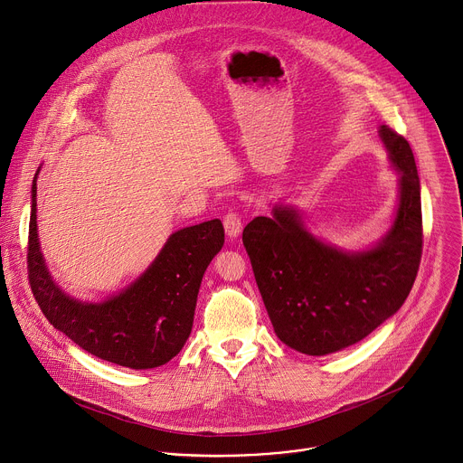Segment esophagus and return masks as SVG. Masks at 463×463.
Returning <instances> with one entry per match:
<instances>
[{
    "instance_id": "34e87169",
    "label": "esophagus",
    "mask_w": 463,
    "mask_h": 463,
    "mask_svg": "<svg viewBox=\"0 0 463 463\" xmlns=\"http://www.w3.org/2000/svg\"><path fill=\"white\" fill-rule=\"evenodd\" d=\"M223 227H225V232H227V236H229L231 240L238 238L240 232H241V227H243L240 214H236V213H232V211L227 213L225 218H223Z\"/></svg>"
}]
</instances>
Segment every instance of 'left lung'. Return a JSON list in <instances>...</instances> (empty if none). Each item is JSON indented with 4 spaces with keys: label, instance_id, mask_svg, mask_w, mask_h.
I'll return each mask as SVG.
<instances>
[{
    "label": "left lung",
    "instance_id": "left-lung-1",
    "mask_svg": "<svg viewBox=\"0 0 463 463\" xmlns=\"http://www.w3.org/2000/svg\"><path fill=\"white\" fill-rule=\"evenodd\" d=\"M398 172V205L388 231L363 249H343L311 232L288 203L243 229V245L277 337L306 355L341 352L398 313L421 260V186L407 139L377 129Z\"/></svg>",
    "mask_w": 463,
    "mask_h": 463
}]
</instances>
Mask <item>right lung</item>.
Instances as JSON below:
<instances>
[{"mask_svg":"<svg viewBox=\"0 0 463 463\" xmlns=\"http://www.w3.org/2000/svg\"><path fill=\"white\" fill-rule=\"evenodd\" d=\"M42 168V166H40ZM31 186L29 280L47 320L88 354L131 370L166 364L184 346L197 293L213 258L225 241L220 220L179 229L150 266L104 300H80L52 279L38 238L36 179Z\"/></svg>","mask_w":463,"mask_h":463,"instance_id":"1","label":"right lung"}]
</instances>
